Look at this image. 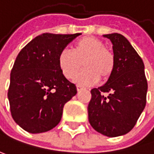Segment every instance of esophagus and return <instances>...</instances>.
<instances>
[{
	"instance_id": "34e87169",
	"label": "esophagus",
	"mask_w": 154,
	"mask_h": 154,
	"mask_svg": "<svg viewBox=\"0 0 154 154\" xmlns=\"http://www.w3.org/2000/svg\"><path fill=\"white\" fill-rule=\"evenodd\" d=\"M86 88H83L82 86H77V91L78 92H80V91H82V90H85Z\"/></svg>"
}]
</instances>
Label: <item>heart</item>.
<instances>
[{
    "label": "heart",
    "mask_w": 154,
    "mask_h": 154,
    "mask_svg": "<svg viewBox=\"0 0 154 154\" xmlns=\"http://www.w3.org/2000/svg\"><path fill=\"white\" fill-rule=\"evenodd\" d=\"M58 65L67 80L73 79L82 65L84 70L76 76L75 82L90 86L99 80L107 82L112 77L116 69V56L112 51L105 47L102 40L89 36L79 39L72 45V51H61Z\"/></svg>",
    "instance_id": "obj_1"
}]
</instances>
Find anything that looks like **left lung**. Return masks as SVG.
Segmentation results:
<instances>
[{"mask_svg": "<svg viewBox=\"0 0 154 154\" xmlns=\"http://www.w3.org/2000/svg\"><path fill=\"white\" fill-rule=\"evenodd\" d=\"M103 37L113 45L116 69L103 86L91 90L88 112L96 131L113 137L126 134L135 126L146 103L147 81L143 60L130 42L118 33Z\"/></svg>", "mask_w": 154, "mask_h": 154, "instance_id": "obj_1", "label": "left lung"}]
</instances>
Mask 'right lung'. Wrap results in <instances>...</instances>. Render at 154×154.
I'll use <instances>...</instances> for the list:
<instances>
[{"label": "right lung", "mask_w": 154, "mask_h": 154, "mask_svg": "<svg viewBox=\"0 0 154 154\" xmlns=\"http://www.w3.org/2000/svg\"><path fill=\"white\" fill-rule=\"evenodd\" d=\"M82 33H44L27 44L10 72L8 97L13 119L30 133L53 129L60 122L63 108L77 93L58 65L61 51Z\"/></svg>", "instance_id": "obj_1"}]
</instances>
